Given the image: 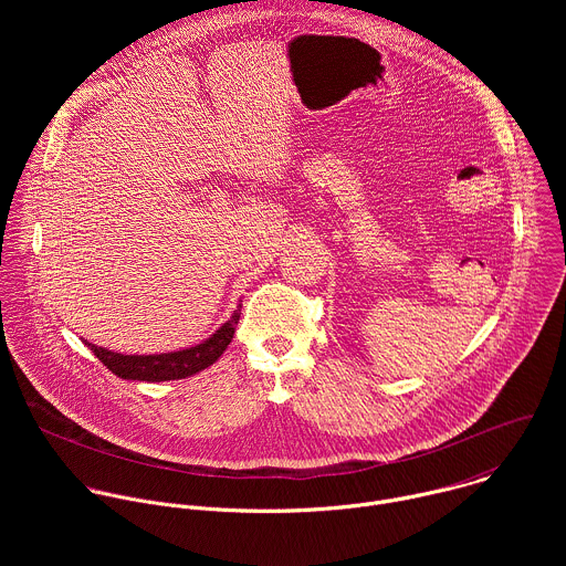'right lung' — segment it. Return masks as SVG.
<instances>
[{"instance_id": "1", "label": "right lung", "mask_w": 566, "mask_h": 566, "mask_svg": "<svg viewBox=\"0 0 566 566\" xmlns=\"http://www.w3.org/2000/svg\"><path fill=\"white\" fill-rule=\"evenodd\" d=\"M241 315V304L234 308L230 319L203 343L181 349V352H168V354H149V356H125L109 352L105 347L92 345L85 340V345L94 352V356L118 378L127 380H147V382H160V380H179L186 376H192L206 367H210L230 345L234 336V327Z\"/></svg>"}]
</instances>
